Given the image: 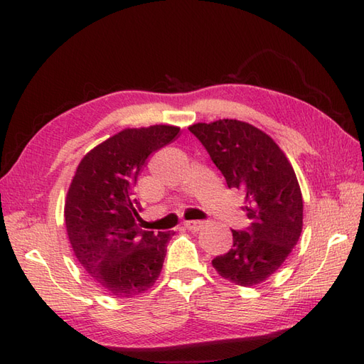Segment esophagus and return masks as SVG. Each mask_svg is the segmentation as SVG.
Masks as SVG:
<instances>
[{
	"mask_svg": "<svg viewBox=\"0 0 364 364\" xmlns=\"http://www.w3.org/2000/svg\"><path fill=\"white\" fill-rule=\"evenodd\" d=\"M184 228L186 230H189V231H200L201 228H203V222L201 220H189V222H184Z\"/></svg>",
	"mask_w": 364,
	"mask_h": 364,
	"instance_id": "obj_1",
	"label": "esophagus"
}]
</instances>
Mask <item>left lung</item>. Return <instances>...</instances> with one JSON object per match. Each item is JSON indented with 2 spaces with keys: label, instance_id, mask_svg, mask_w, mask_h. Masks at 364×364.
Wrapping results in <instances>:
<instances>
[{
  "label": "left lung",
  "instance_id": "1",
  "mask_svg": "<svg viewBox=\"0 0 364 364\" xmlns=\"http://www.w3.org/2000/svg\"><path fill=\"white\" fill-rule=\"evenodd\" d=\"M189 130L228 188L243 192V210L251 220L245 231L232 230V248L217 256L213 267L235 285L264 282L281 268L302 231V193L293 167L277 144L248 122H198Z\"/></svg>",
  "mask_w": 364,
  "mask_h": 364
}]
</instances>
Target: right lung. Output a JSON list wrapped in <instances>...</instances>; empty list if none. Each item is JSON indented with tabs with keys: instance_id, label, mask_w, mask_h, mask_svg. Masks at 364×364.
Listing matches in <instances>:
<instances>
[{
	"instance_id": "1",
	"label": "right lung",
	"mask_w": 364,
	"mask_h": 364,
	"mask_svg": "<svg viewBox=\"0 0 364 364\" xmlns=\"http://www.w3.org/2000/svg\"><path fill=\"white\" fill-rule=\"evenodd\" d=\"M173 125L125 129L77 166L65 201L68 239L79 264L114 298H133L155 284L173 232L141 230L133 186L147 158L178 138Z\"/></svg>"
}]
</instances>
